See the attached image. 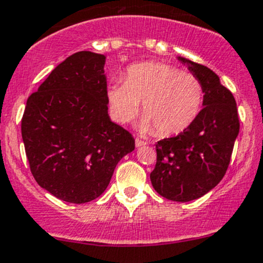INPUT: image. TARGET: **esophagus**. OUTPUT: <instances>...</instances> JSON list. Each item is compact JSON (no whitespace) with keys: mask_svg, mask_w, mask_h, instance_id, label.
<instances>
[{"mask_svg":"<svg viewBox=\"0 0 263 263\" xmlns=\"http://www.w3.org/2000/svg\"><path fill=\"white\" fill-rule=\"evenodd\" d=\"M135 145H136V147H141V146H145L146 142H145V141L140 140V139H136V140H135Z\"/></svg>","mask_w":263,"mask_h":263,"instance_id":"obj_1","label":"esophagus"}]
</instances>
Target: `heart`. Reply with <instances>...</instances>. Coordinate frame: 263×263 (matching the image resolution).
Listing matches in <instances>:
<instances>
[{"label":"heart","instance_id":"1","mask_svg":"<svg viewBox=\"0 0 263 263\" xmlns=\"http://www.w3.org/2000/svg\"><path fill=\"white\" fill-rule=\"evenodd\" d=\"M204 89L190 73L166 63L146 62L131 65L124 82H115L107 90L112 117L128 122L142 102L141 131L160 136L179 134L194 122L203 104Z\"/></svg>","mask_w":263,"mask_h":263}]
</instances>
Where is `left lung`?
Returning <instances> with one entry per match:
<instances>
[{
    "instance_id": "obj_1",
    "label": "left lung",
    "mask_w": 263,
    "mask_h": 263,
    "mask_svg": "<svg viewBox=\"0 0 263 263\" xmlns=\"http://www.w3.org/2000/svg\"><path fill=\"white\" fill-rule=\"evenodd\" d=\"M178 60L203 84V109L178 136L156 143V166L150 179L161 197L186 203L205 195L223 179L239 121L236 99L214 71L182 57Z\"/></svg>"
}]
</instances>
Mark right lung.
I'll return each instance as SVG.
<instances>
[{
    "label": "right lung",
    "mask_w": 263,
    "mask_h": 263,
    "mask_svg": "<svg viewBox=\"0 0 263 263\" xmlns=\"http://www.w3.org/2000/svg\"><path fill=\"white\" fill-rule=\"evenodd\" d=\"M106 57L78 51L55 66L27 98L21 135L35 180L68 203L98 198L116 166L135 150L108 115Z\"/></svg>",
    "instance_id": "1"
}]
</instances>
